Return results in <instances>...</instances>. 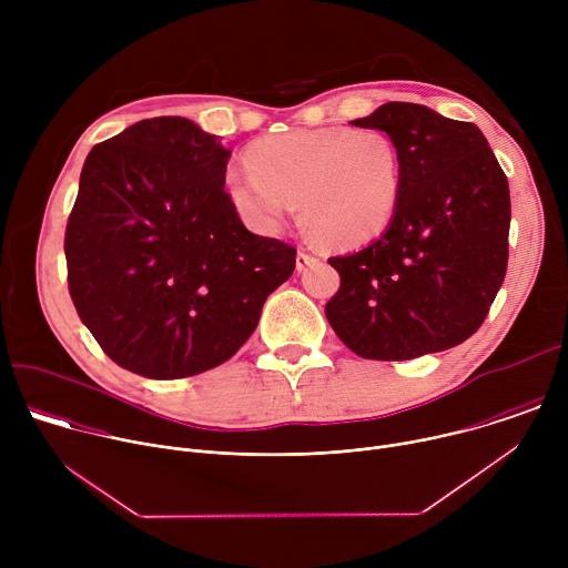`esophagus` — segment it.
<instances>
[{
    "mask_svg": "<svg viewBox=\"0 0 568 568\" xmlns=\"http://www.w3.org/2000/svg\"><path fill=\"white\" fill-rule=\"evenodd\" d=\"M312 263H316V256L312 252H307V250H298V254H296V270L301 272V270L310 267Z\"/></svg>",
    "mask_w": 568,
    "mask_h": 568,
    "instance_id": "esophagus-1",
    "label": "esophagus"
}]
</instances>
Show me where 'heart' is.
<instances>
[{
    "mask_svg": "<svg viewBox=\"0 0 568 568\" xmlns=\"http://www.w3.org/2000/svg\"><path fill=\"white\" fill-rule=\"evenodd\" d=\"M250 171H229L224 191L242 220L281 226L298 204L310 235L359 247L388 229L402 195V156L379 130L316 128L256 141Z\"/></svg>",
    "mask_w": 568,
    "mask_h": 568,
    "instance_id": "b5f03b06",
    "label": "heart"
}]
</instances>
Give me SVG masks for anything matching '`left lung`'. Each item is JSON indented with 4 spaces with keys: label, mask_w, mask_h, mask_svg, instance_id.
Segmentation results:
<instances>
[{
    "label": "left lung",
    "mask_w": 568,
    "mask_h": 568,
    "mask_svg": "<svg viewBox=\"0 0 568 568\" xmlns=\"http://www.w3.org/2000/svg\"><path fill=\"white\" fill-rule=\"evenodd\" d=\"M353 125L395 141L402 195L379 240L328 258L342 278L326 303L331 326L364 359L454 348L480 328L506 278V173L474 123L425 105L386 103Z\"/></svg>",
    "instance_id": "obj_1"
}]
</instances>
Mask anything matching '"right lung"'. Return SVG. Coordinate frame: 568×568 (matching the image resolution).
Masks as SVG:
<instances>
[{
    "label": "right lung",
    "instance_id": "1",
    "mask_svg": "<svg viewBox=\"0 0 568 568\" xmlns=\"http://www.w3.org/2000/svg\"><path fill=\"white\" fill-rule=\"evenodd\" d=\"M231 150L184 116H156L85 159L64 231L67 283L103 353L175 379L220 366L258 326L296 250L252 233L226 197Z\"/></svg>",
    "mask_w": 568,
    "mask_h": 568
}]
</instances>
